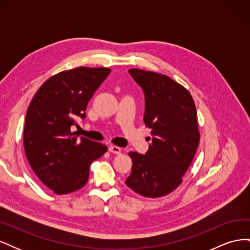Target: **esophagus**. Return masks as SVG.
I'll list each match as a JSON object with an SVG mask.
<instances>
[{"label": "esophagus", "mask_w": 250, "mask_h": 250, "mask_svg": "<svg viewBox=\"0 0 250 250\" xmlns=\"http://www.w3.org/2000/svg\"><path fill=\"white\" fill-rule=\"evenodd\" d=\"M108 151H109L110 153L120 154V153H121V148H120V147H118V146H113V145H111V146H109Z\"/></svg>", "instance_id": "esophagus-1"}]
</instances>
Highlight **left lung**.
<instances>
[{
    "instance_id": "8db88e82",
    "label": "left lung",
    "mask_w": 250,
    "mask_h": 250,
    "mask_svg": "<svg viewBox=\"0 0 250 250\" xmlns=\"http://www.w3.org/2000/svg\"><path fill=\"white\" fill-rule=\"evenodd\" d=\"M129 74L145 94L144 122L152 139L145 155L129 152L132 169L125 184L144 197H163L183 183L197 150V110L190 92L166 75L139 69Z\"/></svg>"
}]
</instances>
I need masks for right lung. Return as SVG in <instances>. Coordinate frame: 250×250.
Segmentation results:
<instances>
[{
	"label": "right lung",
	"instance_id": "right-lung-1",
	"mask_svg": "<svg viewBox=\"0 0 250 250\" xmlns=\"http://www.w3.org/2000/svg\"><path fill=\"white\" fill-rule=\"evenodd\" d=\"M110 73L108 67L79 66L42 83L27 109L24 148L42 183L57 195L84 187L89 166L107 151L101 143L74 137L71 126L85 117L87 103Z\"/></svg>",
	"mask_w": 250,
	"mask_h": 250
}]
</instances>
